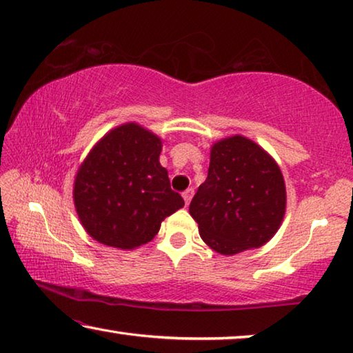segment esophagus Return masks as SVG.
<instances>
[{"label":"esophagus","instance_id":"34e87169","mask_svg":"<svg viewBox=\"0 0 353 353\" xmlns=\"http://www.w3.org/2000/svg\"><path fill=\"white\" fill-rule=\"evenodd\" d=\"M193 188H188V190H185L183 193H182V196H183V201H185V204H190V201H191V198H193Z\"/></svg>","mask_w":353,"mask_h":353}]
</instances>
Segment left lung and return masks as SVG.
<instances>
[{"instance_id":"8db88e82","label":"left lung","mask_w":353,"mask_h":353,"mask_svg":"<svg viewBox=\"0 0 353 353\" xmlns=\"http://www.w3.org/2000/svg\"><path fill=\"white\" fill-rule=\"evenodd\" d=\"M285 210L282 171L265 149L243 135L214 143L208 176L190 204L207 246L223 255L260 248L276 235Z\"/></svg>"}]
</instances>
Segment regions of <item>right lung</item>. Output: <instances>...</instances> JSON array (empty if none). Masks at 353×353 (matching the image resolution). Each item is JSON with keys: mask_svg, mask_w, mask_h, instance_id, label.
I'll return each mask as SVG.
<instances>
[{"mask_svg": "<svg viewBox=\"0 0 353 353\" xmlns=\"http://www.w3.org/2000/svg\"><path fill=\"white\" fill-rule=\"evenodd\" d=\"M162 139L137 123L112 129L74 177L73 201L93 240L130 250L157 235L162 221L183 207L159 162Z\"/></svg>", "mask_w": 353, "mask_h": 353, "instance_id": "1", "label": "right lung"}]
</instances>
